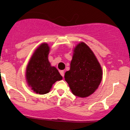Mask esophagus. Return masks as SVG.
<instances>
[{
	"instance_id": "1",
	"label": "esophagus",
	"mask_w": 130,
	"mask_h": 130,
	"mask_svg": "<svg viewBox=\"0 0 130 130\" xmlns=\"http://www.w3.org/2000/svg\"><path fill=\"white\" fill-rule=\"evenodd\" d=\"M60 75H61L62 76L64 77V70H60Z\"/></svg>"
}]
</instances>
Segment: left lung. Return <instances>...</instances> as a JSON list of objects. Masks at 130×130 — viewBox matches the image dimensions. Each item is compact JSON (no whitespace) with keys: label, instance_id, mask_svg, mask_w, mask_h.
Returning a JSON list of instances; mask_svg holds the SVG:
<instances>
[{"label":"left lung","instance_id":"1","mask_svg":"<svg viewBox=\"0 0 130 130\" xmlns=\"http://www.w3.org/2000/svg\"><path fill=\"white\" fill-rule=\"evenodd\" d=\"M102 66L89 47L80 42L73 48L70 69L65 73V81L73 94L86 98L92 94L100 85Z\"/></svg>","mask_w":130,"mask_h":130}]
</instances>
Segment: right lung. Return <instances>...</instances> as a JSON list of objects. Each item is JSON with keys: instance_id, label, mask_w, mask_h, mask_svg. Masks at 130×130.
Returning <instances> with one entry per match:
<instances>
[{"instance_id": "right-lung-1", "label": "right lung", "mask_w": 130, "mask_h": 130, "mask_svg": "<svg viewBox=\"0 0 130 130\" xmlns=\"http://www.w3.org/2000/svg\"><path fill=\"white\" fill-rule=\"evenodd\" d=\"M49 51L48 43H42L36 49L26 66L25 79L27 85L39 94L49 92L53 85L62 79L58 70L49 62Z\"/></svg>"}]
</instances>
